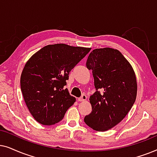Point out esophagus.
Returning a JSON list of instances; mask_svg holds the SVG:
<instances>
[{
  "label": "esophagus",
  "mask_w": 157,
  "mask_h": 157,
  "mask_svg": "<svg viewBox=\"0 0 157 157\" xmlns=\"http://www.w3.org/2000/svg\"><path fill=\"white\" fill-rule=\"evenodd\" d=\"M86 99H87V96L85 95H82L80 98H78V101L83 102V101H85V100H86Z\"/></svg>",
  "instance_id": "obj_1"
}]
</instances>
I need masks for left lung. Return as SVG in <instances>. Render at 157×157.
Returning <instances> with one entry per match:
<instances>
[{"label":"left lung","mask_w":157,"mask_h":157,"mask_svg":"<svg viewBox=\"0 0 157 157\" xmlns=\"http://www.w3.org/2000/svg\"><path fill=\"white\" fill-rule=\"evenodd\" d=\"M86 66L93 72L96 92L90 97L92 111L84 121L93 130L108 131L126 117L135 103L134 70L118 49L109 47L93 50Z\"/></svg>","instance_id":"left-lung-1"}]
</instances>
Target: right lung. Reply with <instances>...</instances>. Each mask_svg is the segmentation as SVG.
Listing matches in <instances>:
<instances>
[{"label":"right lung","instance_id":"right-lung-1","mask_svg":"<svg viewBox=\"0 0 157 157\" xmlns=\"http://www.w3.org/2000/svg\"><path fill=\"white\" fill-rule=\"evenodd\" d=\"M90 49L49 44L26 62L21 75V90L29 112L39 124L50 126L59 122L74 104L76 99L64 87L70 71Z\"/></svg>","mask_w":157,"mask_h":157}]
</instances>
